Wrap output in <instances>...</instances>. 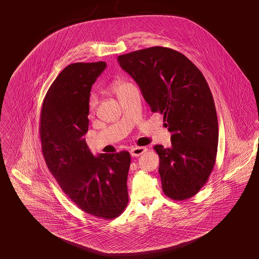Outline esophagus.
<instances>
[{"label": "esophagus", "mask_w": 259, "mask_h": 259, "mask_svg": "<svg viewBox=\"0 0 259 259\" xmlns=\"http://www.w3.org/2000/svg\"><path fill=\"white\" fill-rule=\"evenodd\" d=\"M147 151V149L145 147H134L130 151L132 157H140L143 153H145Z\"/></svg>", "instance_id": "34e87169"}]
</instances>
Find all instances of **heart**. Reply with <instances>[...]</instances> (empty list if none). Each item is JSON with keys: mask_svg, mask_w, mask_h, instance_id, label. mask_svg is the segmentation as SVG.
I'll list each match as a JSON object with an SVG mask.
<instances>
[{"mask_svg": "<svg viewBox=\"0 0 259 259\" xmlns=\"http://www.w3.org/2000/svg\"><path fill=\"white\" fill-rule=\"evenodd\" d=\"M133 87L131 83H128V82H119L117 85H116V92L117 95L120 94L122 91H124L127 88L129 87ZM98 102H99V99H98V96L95 93H92L89 97V100H88V110L90 113H93L95 112V110L97 108V105H98Z\"/></svg>", "mask_w": 259, "mask_h": 259, "instance_id": "b5f03b06", "label": "heart"}]
</instances>
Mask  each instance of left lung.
I'll use <instances>...</instances> for the list:
<instances>
[{
  "label": "left lung",
  "mask_w": 259,
  "mask_h": 259,
  "mask_svg": "<svg viewBox=\"0 0 259 259\" xmlns=\"http://www.w3.org/2000/svg\"><path fill=\"white\" fill-rule=\"evenodd\" d=\"M118 61L139 84L151 111L163 114L172 134L170 148L154 146L163 193L174 200L188 199L208 181L219 144L217 111L203 74L168 47L137 50Z\"/></svg>",
  "instance_id": "left-lung-1"
}]
</instances>
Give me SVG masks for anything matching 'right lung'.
<instances>
[{
    "label": "right lung",
    "instance_id": "add662e5",
    "mask_svg": "<svg viewBox=\"0 0 259 259\" xmlns=\"http://www.w3.org/2000/svg\"><path fill=\"white\" fill-rule=\"evenodd\" d=\"M104 62L66 66L49 87L39 118L41 151L63 193L93 217L113 220L128 204L129 152L94 157L83 136L88 131L91 87Z\"/></svg>",
    "mask_w": 259,
    "mask_h": 259
}]
</instances>
